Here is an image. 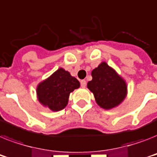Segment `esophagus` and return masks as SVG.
<instances>
[{
	"instance_id": "esophagus-1",
	"label": "esophagus",
	"mask_w": 157,
	"mask_h": 157,
	"mask_svg": "<svg viewBox=\"0 0 157 157\" xmlns=\"http://www.w3.org/2000/svg\"><path fill=\"white\" fill-rule=\"evenodd\" d=\"M81 86L82 88H85L86 86V81L85 80H81Z\"/></svg>"
}]
</instances>
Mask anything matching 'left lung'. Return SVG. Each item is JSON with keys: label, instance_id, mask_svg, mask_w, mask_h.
<instances>
[{"label": "left lung", "instance_id": "8db88e82", "mask_svg": "<svg viewBox=\"0 0 157 157\" xmlns=\"http://www.w3.org/2000/svg\"><path fill=\"white\" fill-rule=\"evenodd\" d=\"M91 81L88 88L94 93L97 103L109 109L120 104L127 95L126 82L107 63L102 62L92 71Z\"/></svg>", "mask_w": 157, "mask_h": 157}]
</instances>
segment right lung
I'll return each instance as SVG.
<instances>
[{"label": "right lung", "mask_w": 157, "mask_h": 157, "mask_svg": "<svg viewBox=\"0 0 157 157\" xmlns=\"http://www.w3.org/2000/svg\"><path fill=\"white\" fill-rule=\"evenodd\" d=\"M79 87L77 79L67 71L59 68L38 85V98L43 105L53 111H59L67 105L70 93Z\"/></svg>", "instance_id": "obj_1"}]
</instances>
